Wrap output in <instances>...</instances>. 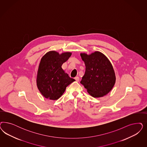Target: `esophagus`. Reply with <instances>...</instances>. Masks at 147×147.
Wrapping results in <instances>:
<instances>
[{
  "label": "esophagus",
  "mask_w": 147,
  "mask_h": 147,
  "mask_svg": "<svg viewBox=\"0 0 147 147\" xmlns=\"http://www.w3.org/2000/svg\"><path fill=\"white\" fill-rule=\"evenodd\" d=\"M75 80H76V82H78L79 80H80V78H79V77L77 76V77H76L75 78Z\"/></svg>",
  "instance_id": "esophagus-1"
}]
</instances>
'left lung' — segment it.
<instances>
[{"mask_svg":"<svg viewBox=\"0 0 147 147\" xmlns=\"http://www.w3.org/2000/svg\"><path fill=\"white\" fill-rule=\"evenodd\" d=\"M85 65L84 75L81 83L95 98L108 94L114 87L116 76L112 64L104 54L95 51L90 55L81 53Z\"/></svg>","mask_w":147,"mask_h":147,"instance_id":"8db88e82","label":"left lung"}]
</instances>
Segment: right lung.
I'll return each mask as SVG.
<instances>
[{
	"label": "right lung",
	"mask_w": 147,
	"mask_h": 147,
	"mask_svg": "<svg viewBox=\"0 0 147 147\" xmlns=\"http://www.w3.org/2000/svg\"><path fill=\"white\" fill-rule=\"evenodd\" d=\"M71 55V52L59 54L51 51L42 58L36 82L39 91L46 98L58 100L63 94L66 87L75 81L65 73L62 68V64Z\"/></svg>",
	"instance_id": "1"
}]
</instances>
